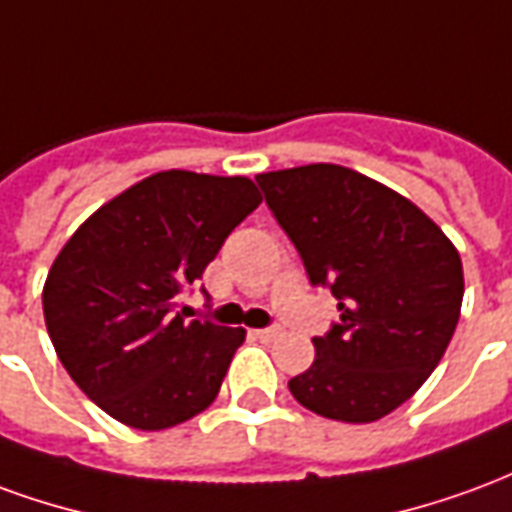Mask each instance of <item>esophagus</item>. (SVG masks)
I'll list each match as a JSON object with an SVG mask.
<instances>
[{"label":"esophagus","mask_w":512,"mask_h":512,"mask_svg":"<svg viewBox=\"0 0 512 512\" xmlns=\"http://www.w3.org/2000/svg\"><path fill=\"white\" fill-rule=\"evenodd\" d=\"M279 334H282V329H279V326H268V329H257L255 337H260L263 343H271V340H277Z\"/></svg>","instance_id":"esophagus-1"}]
</instances>
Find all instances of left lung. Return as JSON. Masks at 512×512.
I'll list each match as a JSON object with an SVG mask.
<instances>
[{"mask_svg":"<svg viewBox=\"0 0 512 512\" xmlns=\"http://www.w3.org/2000/svg\"><path fill=\"white\" fill-rule=\"evenodd\" d=\"M315 288L340 321L312 337L315 362L290 395L340 422H376L425 384L447 351L463 301L450 238L414 202L337 164L257 175Z\"/></svg>","mask_w":512,"mask_h":512,"instance_id":"left-lung-1","label":"left lung"}]
</instances>
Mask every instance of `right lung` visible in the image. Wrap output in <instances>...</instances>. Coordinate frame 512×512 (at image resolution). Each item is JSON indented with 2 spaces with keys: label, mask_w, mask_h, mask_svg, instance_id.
<instances>
[{
  "label": "right lung",
  "mask_w": 512,
  "mask_h": 512,
  "mask_svg": "<svg viewBox=\"0 0 512 512\" xmlns=\"http://www.w3.org/2000/svg\"><path fill=\"white\" fill-rule=\"evenodd\" d=\"M257 205L249 178L169 169L106 202L62 246L43 288L46 329L109 417L164 430L219 395L246 332L186 321L178 296Z\"/></svg>",
  "instance_id": "add662e5"
}]
</instances>
